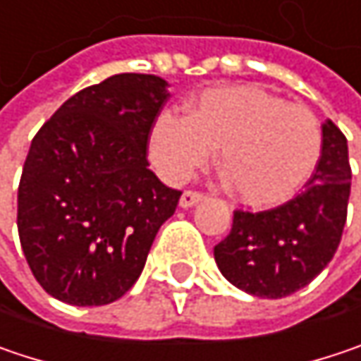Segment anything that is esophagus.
<instances>
[{
	"label": "esophagus",
	"mask_w": 361,
	"mask_h": 361,
	"mask_svg": "<svg viewBox=\"0 0 361 361\" xmlns=\"http://www.w3.org/2000/svg\"><path fill=\"white\" fill-rule=\"evenodd\" d=\"M201 199H203V193H197V191H185V193L180 195V207H183V209H189V207L197 205Z\"/></svg>",
	"instance_id": "obj_1"
}]
</instances>
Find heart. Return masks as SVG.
<instances>
[{
    "mask_svg": "<svg viewBox=\"0 0 361 361\" xmlns=\"http://www.w3.org/2000/svg\"><path fill=\"white\" fill-rule=\"evenodd\" d=\"M218 147V166L250 207H273L302 189L321 158L319 118L252 84L193 96L185 116L164 111L149 133V160L170 185L187 183Z\"/></svg>",
    "mask_w": 361,
    "mask_h": 361,
    "instance_id": "1",
    "label": "heart"
}]
</instances>
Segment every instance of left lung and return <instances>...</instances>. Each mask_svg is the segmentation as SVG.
<instances>
[{
	"mask_svg": "<svg viewBox=\"0 0 361 361\" xmlns=\"http://www.w3.org/2000/svg\"><path fill=\"white\" fill-rule=\"evenodd\" d=\"M349 191L348 140L324 121L321 160L304 193L267 212H234L230 234L214 248L221 275L246 294L271 300L308 286L341 243Z\"/></svg>",
	"mask_w": 361,
	"mask_h": 361,
	"instance_id": "left-lung-1",
	"label": "left lung"
}]
</instances>
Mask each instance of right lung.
I'll return each mask as SVG.
<instances>
[{
  "mask_svg": "<svg viewBox=\"0 0 361 361\" xmlns=\"http://www.w3.org/2000/svg\"><path fill=\"white\" fill-rule=\"evenodd\" d=\"M168 96L158 75L116 73L65 100L35 135L18 189V234L47 294L102 306L142 275L180 199L145 158Z\"/></svg>",
  "mask_w": 361,
  "mask_h": 361,
  "instance_id": "obj_1",
  "label": "right lung"
}]
</instances>
